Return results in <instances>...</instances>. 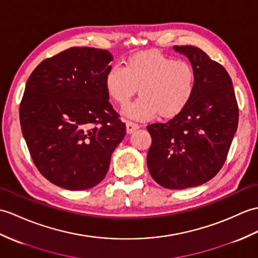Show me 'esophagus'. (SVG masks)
Returning a JSON list of instances; mask_svg holds the SVG:
<instances>
[{"mask_svg":"<svg viewBox=\"0 0 258 258\" xmlns=\"http://www.w3.org/2000/svg\"><path fill=\"white\" fill-rule=\"evenodd\" d=\"M139 127H140L139 124H136V123H134V122H131V121L126 122V132H127L128 134L133 133V132L136 131Z\"/></svg>","mask_w":258,"mask_h":258,"instance_id":"34e87169","label":"esophagus"}]
</instances>
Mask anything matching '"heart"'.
Segmentation results:
<instances>
[{
	"label": "heart",
	"instance_id": "1",
	"mask_svg": "<svg viewBox=\"0 0 258 258\" xmlns=\"http://www.w3.org/2000/svg\"><path fill=\"white\" fill-rule=\"evenodd\" d=\"M105 88L113 101L126 105L140 88L141 97L126 107L125 114L149 119L178 114L189 103L196 89V73L191 63L149 51L132 56L125 63L113 66L105 75Z\"/></svg>",
	"mask_w": 258,
	"mask_h": 258
}]
</instances>
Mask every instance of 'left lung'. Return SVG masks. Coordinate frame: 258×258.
<instances>
[{"mask_svg": "<svg viewBox=\"0 0 258 258\" xmlns=\"http://www.w3.org/2000/svg\"><path fill=\"white\" fill-rule=\"evenodd\" d=\"M187 56L196 73V89L183 110L166 123L149 124L152 146L147 166L167 189L197 187L222 168L238 123L231 77L222 64L195 46H173Z\"/></svg>", "mask_w": 258, "mask_h": 258, "instance_id": "8db88e82", "label": "left lung"}]
</instances>
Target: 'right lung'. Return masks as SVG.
I'll return each mask as SVG.
<instances>
[{
  "instance_id": "1",
  "label": "right lung",
  "mask_w": 258,
  "mask_h": 258,
  "mask_svg": "<svg viewBox=\"0 0 258 258\" xmlns=\"http://www.w3.org/2000/svg\"><path fill=\"white\" fill-rule=\"evenodd\" d=\"M112 60L107 50L71 47L41 61L26 82L23 136L39 172L58 187L86 190L101 182L126 134L104 83Z\"/></svg>"
}]
</instances>
